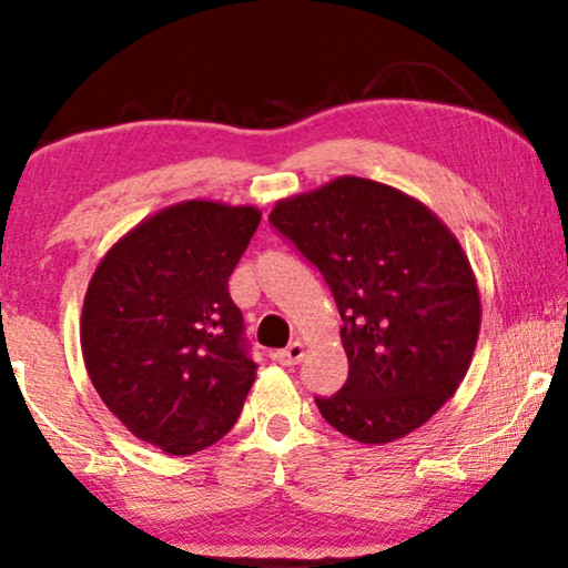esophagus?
I'll use <instances>...</instances> for the list:
<instances>
[{"instance_id": "1", "label": "esophagus", "mask_w": 568, "mask_h": 568, "mask_svg": "<svg viewBox=\"0 0 568 568\" xmlns=\"http://www.w3.org/2000/svg\"><path fill=\"white\" fill-rule=\"evenodd\" d=\"M302 356H305V346H302L300 341H292L290 346L274 354V359H276L278 364H284V367H292V364L302 362Z\"/></svg>"}]
</instances>
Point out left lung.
<instances>
[{
    "label": "left lung",
    "mask_w": 568,
    "mask_h": 568,
    "mask_svg": "<svg viewBox=\"0 0 568 568\" xmlns=\"http://www.w3.org/2000/svg\"><path fill=\"white\" fill-rule=\"evenodd\" d=\"M268 222L321 271L341 313L348 377L315 398L325 422L362 445L424 426L460 387L480 331L476 276L447 224L356 175L276 201Z\"/></svg>",
    "instance_id": "8db88e82"
}]
</instances>
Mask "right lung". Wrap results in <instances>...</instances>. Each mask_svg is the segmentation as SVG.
<instances>
[{"mask_svg": "<svg viewBox=\"0 0 568 568\" xmlns=\"http://www.w3.org/2000/svg\"><path fill=\"white\" fill-rule=\"evenodd\" d=\"M258 222L255 206L181 201L126 232L90 278L88 375L111 414L168 455L220 442L255 383L227 282Z\"/></svg>", "mask_w": 568, "mask_h": 568, "instance_id": "obj_1", "label": "right lung"}]
</instances>
